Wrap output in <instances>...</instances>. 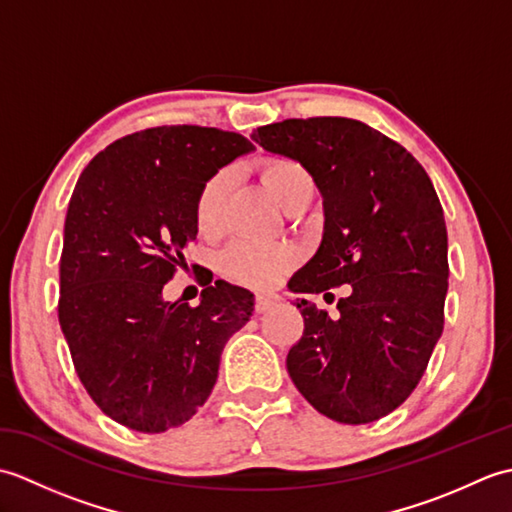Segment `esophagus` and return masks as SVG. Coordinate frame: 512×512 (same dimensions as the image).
<instances>
[{"mask_svg":"<svg viewBox=\"0 0 512 512\" xmlns=\"http://www.w3.org/2000/svg\"><path fill=\"white\" fill-rule=\"evenodd\" d=\"M279 295H257L255 297V312H266V310H270V308H275L277 303H279Z\"/></svg>","mask_w":512,"mask_h":512,"instance_id":"obj_1","label":"esophagus"}]
</instances>
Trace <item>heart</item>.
<instances>
[{"mask_svg": "<svg viewBox=\"0 0 512 512\" xmlns=\"http://www.w3.org/2000/svg\"><path fill=\"white\" fill-rule=\"evenodd\" d=\"M273 198L288 209L299 200H310L314 180L299 160L270 156L259 167ZM231 191V171H217L202 184L195 198V222L204 235H217L224 224V206ZM297 248L286 242H253L239 239L220 255V270L226 279L250 288H268L288 275L297 264Z\"/></svg>", "mask_w": 512, "mask_h": 512, "instance_id": "heart-1", "label": "heart"}]
</instances>
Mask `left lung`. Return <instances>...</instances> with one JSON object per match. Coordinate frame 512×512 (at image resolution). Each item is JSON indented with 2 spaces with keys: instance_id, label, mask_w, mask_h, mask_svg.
<instances>
[{
  "instance_id": "obj_1",
  "label": "left lung",
  "mask_w": 512,
  "mask_h": 512,
  "mask_svg": "<svg viewBox=\"0 0 512 512\" xmlns=\"http://www.w3.org/2000/svg\"><path fill=\"white\" fill-rule=\"evenodd\" d=\"M253 140L299 160L323 195L321 246L290 290L352 286L336 319L297 301L292 383L336 422L383 418L416 389L444 328L449 242L433 182L405 147L354 118H288L257 127Z\"/></svg>"
}]
</instances>
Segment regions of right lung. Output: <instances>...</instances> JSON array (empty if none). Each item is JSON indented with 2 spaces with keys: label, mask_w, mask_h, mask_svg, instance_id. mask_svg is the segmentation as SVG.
Masks as SVG:
<instances>
[{
  "label": "right lung",
  "mask_w": 512,
  "mask_h": 512,
  "mask_svg": "<svg viewBox=\"0 0 512 512\" xmlns=\"http://www.w3.org/2000/svg\"><path fill=\"white\" fill-rule=\"evenodd\" d=\"M255 149L200 125L134 132L83 169L70 198L59 264V323L76 376L123 427L162 433L211 396L226 341L255 299L217 279L198 306L162 299L198 235L202 184Z\"/></svg>",
  "instance_id": "right-lung-1"
}]
</instances>
